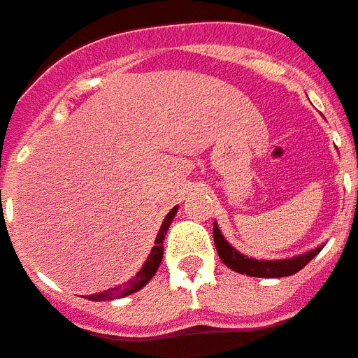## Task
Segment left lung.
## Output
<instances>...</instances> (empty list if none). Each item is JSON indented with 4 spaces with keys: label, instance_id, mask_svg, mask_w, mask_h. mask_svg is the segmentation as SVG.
Here are the masks:
<instances>
[{
    "label": "left lung",
    "instance_id": "obj_1",
    "mask_svg": "<svg viewBox=\"0 0 358 358\" xmlns=\"http://www.w3.org/2000/svg\"><path fill=\"white\" fill-rule=\"evenodd\" d=\"M214 244L218 250V255L227 268H231L236 273H245L250 277H264V279H277V277L294 275L324 250V245H318L314 250H308L301 255L288 257V259H275V260H262L253 259L244 253H240L236 248L229 244L225 236L220 231L218 224L214 222Z\"/></svg>",
    "mask_w": 358,
    "mask_h": 358
}]
</instances>
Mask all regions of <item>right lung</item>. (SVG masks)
Instances as JSON below:
<instances>
[{"instance_id": "right-lung-1", "label": "right lung", "mask_w": 358, "mask_h": 358, "mask_svg": "<svg viewBox=\"0 0 358 358\" xmlns=\"http://www.w3.org/2000/svg\"><path fill=\"white\" fill-rule=\"evenodd\" d=\"M177 205L171 208L170 213L166 214L164 222H162L161 229H159V233H157V238H155V245L151 248V253L150 257L145 259L144 266L140 268V271L136 273L134 277H131L129 281L124 282V285H120L116 288H108L105 292H99V294H92V296H88L90 301H113V299H120V297H125V296H131V294L138 292L140 288H144L148 282L151 281V277L157 273V268L161 266V260H162V253H164V236L168 233V227L170 224L173 222L177 214Z\"/></svg>"}]
</instances>
